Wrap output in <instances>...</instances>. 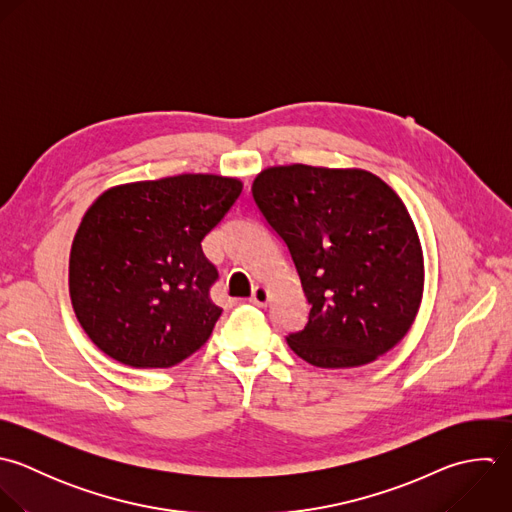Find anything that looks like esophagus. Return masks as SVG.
I'll return each instance as SVG.
<instances>
[{"label": "esophagus", "mask_w": 512, "mask_h": 512, "mask_svg": "<svg viewBox=\"0 0 512 512\" xmlns=\"http://www.w3.org/2000/svg\"><path fill=\"white\" fill-rule=\"evenodd\" d=\"M269 299H271V291H269L267 287L259 285V287H255V289H253V295H251V303H253V305H257V307H265V305L269 303Z\"/></svg>", "instance_id": "1"}]
</instances>
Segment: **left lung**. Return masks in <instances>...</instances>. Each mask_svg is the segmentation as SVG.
I'll return each instance as SVG.
<instances>
[{
    "mask_svg": "<svg viewBox=\"0 0 512 512\" xmlns=\"http://www.w3.org/2000/svg\"><path fill=\"white\" fill-rule=\"evenodd\" d=\"M253 199L285 241L311 305L287 337L321 369L377 361L413 327L425 287L415 223L401 197L365 169L303 163L263 169Z\"/></svg>",
    "mask_w": 512,
    "mask_h": 512,
    "instance_id": "1",
    "label": "left lung"
}]
</instances>
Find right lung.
I'll list each match as a JSON object with an SVG mask.
<instances>
[{
  "label": "right lung",
  "mask_w": 512,
  "mask_h": 512,
  "mask_svg": "<svg viewBox=\"0 0 512 512\" xmlns=\"http://www.w3.org/2000/svg\"><path fill=\"white\" fill-rule=\"evenodd\" d=\"M243 191L237 177L183 173L109 187L69 253V297L93 345L135 369H167L205 345L221 307L201 241Z\"/></svg>",
  "instance_id": "right-lung-1"
}]
</instances>
